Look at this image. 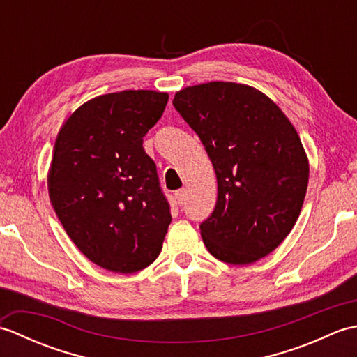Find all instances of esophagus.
Segmentation results:
<instances>
[{
	"instance_id": "obj_1",
	"label": "esophagus",
	"mask_w": 357,
	"mask_h": 357,
	"mask_svg": "<svg viewBox=\"0 0 357 357\" xmlns=\"http://www.w3.org/2000/svg\"><path fill=\"white\" fill-rule=\"evenodd\" d=\"M174 198H176L179 206H183V204L187 199V190H185V188H181V190H178L176 193H174Z\"/></svg>"
}]
</instances>
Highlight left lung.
Wrapping results in <instances>:
<instances>
[{
  "mask_svg": "<svg viewBox=\"0 0 357 357\" xmlns=\"http://www.w3.org/2000/svg\"><path fill=\"white\" fill-rule=\"evenodd\" d=\"M216 173V207L199 229L216 259L247 265L270 255L298 221L308 185L299 135L255 87L213 81L174 95Z\"/></svg>",
  "mask_w": 357,
  "mask_h": 357,
  "instance_id": "8db88e82",
  "label": "left lung"
}]
</instances>
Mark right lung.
<instances>
[{
	"label": "right lung",
	"mask_w": 357,
	"mask_h": 357,
	"mask_svg": "<svg viewBox=\"0 0 357 357\" xmlns=\"http://www.w3.org/2000/svg\"><path fill=\"white\" fill-rule=\"evenodd\" d=\"M167 101L153 90L96 96L56 136L47 174L53 210L81 253L105 270L128 275L161 253L170 206L142 138Z\"/></svg>",
	"instance_id": "obj_1"
}]
</instances>
